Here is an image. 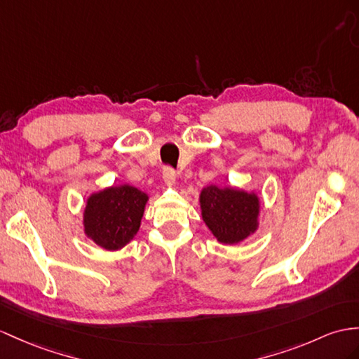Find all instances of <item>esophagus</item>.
Returning <instances> with one entry per match:
<instances>
[{
	"label": "esophagus",
	"instance_id": "34e87169",
	"mask_svg": "<svg viewBox=\"0 0 359 359\" xmlns=\"http://www.w3.org/2000/svg\"><path fill=\"white\" fill-rule=\"evenodd\" d=\"M163 178L168 186H173L175 181H177V173H175V169L170 168V165H165L163 169Z\"/></svg>",
	"mask_w": 359,
	"mask_h": 359
}]
</instances>
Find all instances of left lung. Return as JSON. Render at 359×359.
Instances as JSON below:
<instances>
[{
  "mask_svg": "<svg viewBox=\"0 0 359 359\" xmlns=\"http://www.w3.org/2000/svg\"><path fill=\"white\" fill-rule=\"evenodd\" d=\"M199 199L203 219L219 242L238 243L256 231L259 198L255 194L208 186Z\"/></svg>",
  "mask_w": 359,
  "mask_h": 359,
  "instance_id": "obj_1",
  "label": "left lung"
}]
</instances>
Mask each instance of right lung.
<instances>
[{
  "instance_id": "1",
  "label": "right lung",
  "mask_w": 359,
  "mask_h": 359,
  "mask_svg": "<svg viewBox=\"0 0 359 359\" xmlns=\"http://www.w3.org/2000/svg\"><path fill=\"white\" fill-rule=\"evenodd\" d=\"M146 203L147 195L130 186L91 195L83 215L86 236L104 250H120L137 234Z\"/></svg>"
}]
</instances>
